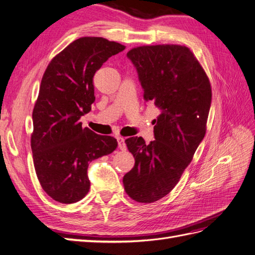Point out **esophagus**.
Returning a JSON list of instances; mask_svg holds the SVG:
<instances>
[{
    "label": "esophagus",
    "instance_id": "obj_1",
    "mask_svg": "<svg viewBox=\"0 0 255 255\" xmlns=\"http://www.w3.org/2000/svg\"><path fill=\"white\" fill-rule=\"evenodd\" d=\"M117 141H118V146L119 149L122 151H126L127 150V144H126V140L123 137H117Z\"/></svg>",
    "mask_w": 255,
    "mask_h": 255
}]
</instances>
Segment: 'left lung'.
<instances>
[{"mask_svg": "<svg viewBox=\"0 0 255 255\" xmlns=\"http://www.w3.org/2000/svg\"><path fill=\"white\" fill-rule=\"evenodd\" d=\"M127 56L136 68L145 102L160 114L153 120L155 140H126L135 165L123 176V185L135 201L152 203L174 188L203 140L212 88L194 53L184 45H142Z\"/></svg>", "mask_w": 255, "mask_h": 255, "instance_id": "left-lung-1", "label": "left lung"}]
</instances>
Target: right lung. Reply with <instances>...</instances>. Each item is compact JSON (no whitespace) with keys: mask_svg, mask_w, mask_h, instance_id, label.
Masks as SVG:
<instances>
[{"mask_svg":"<svg viewBox=\"0 0 255 255\" xmlns=\"http://www.w3.org/2000/svg\"><path fill=\"white\" fill-rule=\"evenodd\" d=\"M126 49L102 37H82L54 57L42 76L30 137L38 180L57 202H78L88 194L90 161L116 150L117 140L83 128L82 116L95 102L97 70Z\"/></svg>","mask_w":255,"mask_h":255,"instance_id":"obj_1","label":"right lung"}]
</instances>
